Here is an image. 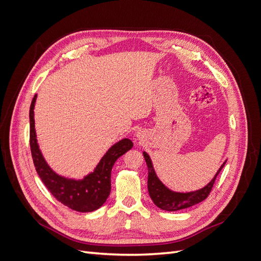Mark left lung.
<instances>
[{"label": "left lung", "mask_w": 261, "mask_h": 261, "mask_svg": "<svg viewBox=\"0 0 261 261\" xmlns=\"http://www.w3.org/2000/svg\"><path fill=\"white\" fill-rule=\"evenodd\" d=\"M143 153L148 167V192L150 195V198L152 199L156 207L167 211H177L180 209H186L206 199L211 192L212 186L215 184V180L218 174L225 164L224 162L221 165V168L217 172L216 176L211 179V181L207 186H204L203 188L199 189V191L191 193H175L170 191L168 187H165L161 183V180L158 178L155 174L150 156L148 155L147 152Z\"/></svg>", "instance_id": "obj_1"}]
</instances>
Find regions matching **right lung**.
<instances>
[{"label": "right lung", "mask_w": 261, "mask_h": 261, "mask_svg": "<svg viewBox=\"0 0 261 261\" xmlns=\"http://www.w3.org/2000/svg\"><path fill=\"white\" fill-rule=\"evenodd\" d=\"M37 94L31 101L29 110L30 120V150L36 171L45 187L58 201L64 206L80 212H91L103 204L111 192V171L115 161L133 147L130 139L124 138L108 150L99 164L89 175L76 180L58 175L45 162L39 149L36 130L34 109Z\"/></svg>", "instance_id": "add662e5"}]
</instances>
